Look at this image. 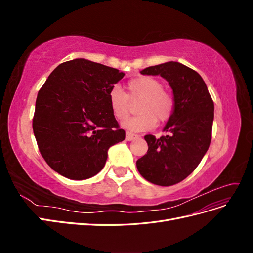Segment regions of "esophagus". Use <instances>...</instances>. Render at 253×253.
Returning a JSON list of instances; mask_svg holds the SVG:
<instances>
[{
  "label": "esophagus",
  "mask_w": 253,
  "mask_h": 253,
  "mask_svg": "<svg viewBox=\"0 0 253 253\" xmlns=\"http://www.w3.org/2000/svg\"><path fill=\"white\" fill-rule=\"evenodd\" d=\"M135 138H138V135H135V134H132V133H126V140H127V141H131V140H133V139H135Z\"/></svg>",
  "instance_id": "34e87169"
}]
</instances>
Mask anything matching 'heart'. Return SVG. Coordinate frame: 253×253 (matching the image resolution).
Returning a JSON list of instances; mask_svg holds the SVG:
<instances>
[{"label": "heart", "mask_w": 253, "mask_h": 253, "mask_svg": "<svg viewBox=\"0 0 253 253\" xmlns=\"http://www.w3.org/2000/svg\"><path fill=\"white\" fill-rule=\"evenodd\" d=\"M127 93L118 85L111 88L109 105L115 119L125 120L131 109V102L138 101L134 117L126 119L122 126L131 132L150 131L158 124L169 120L174 113V98L164 90L163 83L151 76H138L127 82Z\"/></svg>", "instance_id": "heart-1"}]
</instances>
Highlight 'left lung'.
I'll return each instance as SVG.
<instances>
[{
  "mask_svg": "<svg viewBox=\"0 0 253 253\" xmlns=\"http://www.w3.org/2000/svg\"><path fill=\"white\" fill-rule=\"evenodd\" d=\"M142 75H160L173 89L175 109L166 136L145 135L147 154L136 162L144 179L168 187L182 181L200 165L212 138L214 103L200 74L179 62L144 68Z\"/></svg>",
  "mask_w": 253,
  "mask_h": 253,
  "instance_id": "left-lung-1",
  "label": "left lung"
}]
</instances>
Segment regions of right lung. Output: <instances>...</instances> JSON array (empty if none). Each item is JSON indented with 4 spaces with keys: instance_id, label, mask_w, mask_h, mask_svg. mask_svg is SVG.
Wrapping results in <instances>:
<instances>
[{
    "instance_id": "add662e5",
    "label": "right lung",
    "mask_w": 253,
    "mask_h": 253,
    "mask_svg": "<svg viewBox=\"0 0 253 253\" xmlns=\"http://www.w3.org/2000/svg\"><path fill=\"white\" fill-rule=\"evenodd\" d=\"M125 73L85 59L61 63L36 100L33 129L45 162L74 180L100 172L112 145L126 138L109 105V93Z\"/></svg>"
}]
</instances>
